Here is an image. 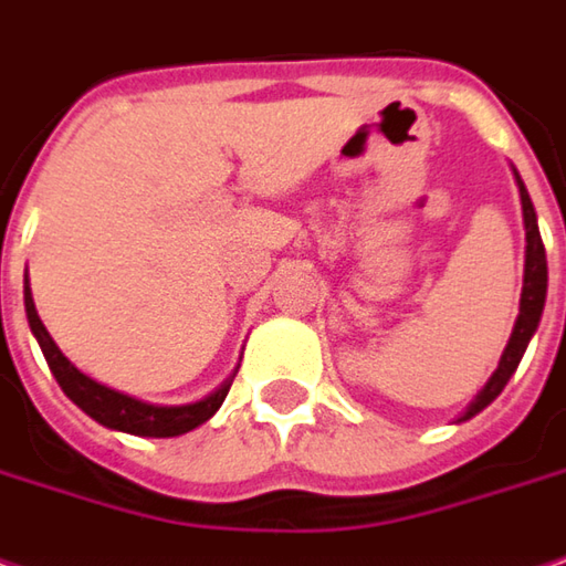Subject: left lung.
<instances>
[{"label":"left lung","instance_id":"8db88e82","mask_svg":"<svg viewBox=\"0 0 566 566\" xmlns=\"http://www.w3.org/2000/svg\"><path fill=\"white\" fill-rule=\"evenodd\" d=\"M517 186H521V205H523V227H526V268H523V295H521V314H517V324H514V333H511V343L504 348L502 361H499V370L492 374V380L486 382V389L476 396V401L468 408L464 420L473 415H480L486 408L492 398L502 392L511 374L517 370L523 352H526V343L530 336L539 327L542 308H545V290H548V264H545V245H542L539 237V223H536V208L530 202V192L526 186L517 177Z\"/></svg>","mask_w":566,"mask_h":566}]
</instances>
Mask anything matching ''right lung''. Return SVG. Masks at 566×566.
I'll list each match as a JSON object with an SVG mask.
<instances>
[{"instance_id":"obj_1","label":"right lung","mask_w":566,"mask_h":566,"mask_svg":"<svg viewBox=\"0 0 566 566\" xmlns=\"http://www.w3.org/2000/svg\"><path fill=\"white\" fill-rule=\"evenodd\" d=\"M24 308H27V324L33 329L36 343L43 348L45 364L52 370V377L59 380V386L64 389V396L71 398L77 405L80 411L98 420L102 427L108 430H120V433L133 436H151V439H168V436H180L196 430L199 423H205L208 417L214 415L223 405V398L230 392V382H223L218 392H211L202 401L196 405H177V408H161V405H146L139 398L124 396V392H115L102 382L90 380L86 374H80L74 364L67 361L62 355V348L52 343V336L45 333L43 321L36 314V305H33V295H30V286H24Z\"/></svg>"}]
</instances>
